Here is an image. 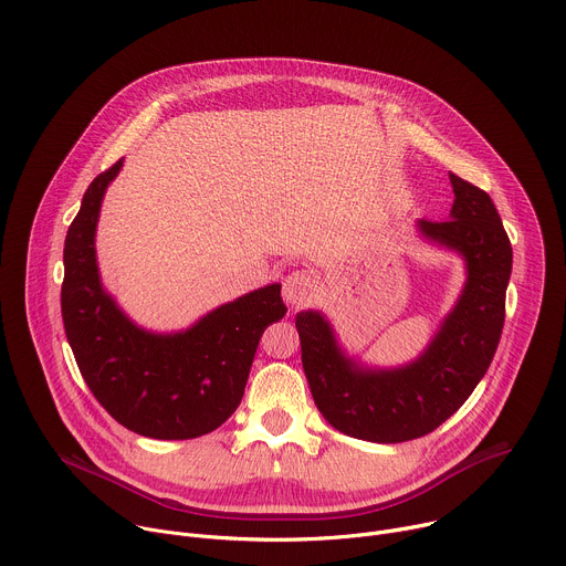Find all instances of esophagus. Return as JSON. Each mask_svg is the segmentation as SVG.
Segmentation results:
<instances>
[{
  "mask_svg": "<svg viewBox=\"0 0 566 566\" xmlns=\"http://www.w3.org/2000/svg\"><path fill=\"white\" fill-rule=\"evenodd\" d=\"M311 293H313V280L306 271H293L282 282V295L286 300V304H291L295 308L306 304L311 300Z\"/></svg>",
  "mask_w": 566,
  "mask_h": 566,
  "instance_id": "34e87169",
  "label": "esophagus"
}]
</instances>
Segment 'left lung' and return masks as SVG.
I'll return each mask as SVG.
<instances>
[{
	"mask_svg": "<svg viewBox=\"0 0 566 566\" xmlns=\"http://www.w3.org/2000/svg\"><path fill=\"white\" fill-rule=\"evenodd\" d=\"M454 203L446 221H419L426 239L465 260V286L428 349L410 365L369 369L345 356L317 311H300L302 367L317 410L347 437L412 441L450 419L489 371L497 352L513 249L493 199L450 175Z\"/></svg>",
	"mask_w": 566,
	"mask_h": 566,
	"instance_id": "obj_1",
	"label": "left lung"
}]
</instances>
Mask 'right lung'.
I'll use <instances>...</instances> for the list:
<instances>
[{
	"mask_svg": "<svg viewBox=\"0 0 566 566\" xmlns=\"http://www.w3.org/2000/svg\"><path fill=\"white\" fill-rule=\"evenodd\" d=\"M123 158L98 175L64 239L62 319L77 369L101 406L149 439H197L241 402L260 338L284 317L282 286L269 284L221 304L179 334H151L105 293L96 223Z\"/></svg>",
	"mask_w": 566,
	"mask_h": 566,
	"instance_id": "right-lung-1",
	"label": "right lung"
}]
</instances>
